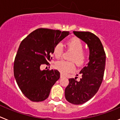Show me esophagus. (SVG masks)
Wrapping results in <instances>:
<instances>
[{
  "label": "esophagus",
  "mask_w": 120,
  "mask_h": 120,
  "mask_svg": "<svg viewBox=\"0 0 120 120\" xmlns=\"http://www.w3.org/2000/svg\"><path fill=\"white\" fill-rule=\"evenodd\" d=\"M61 78H64V77H65V76L63 75V74H62V73H61Z\"/></svg>",
  "instance_id": "esophagus-1"
}]
</instances>
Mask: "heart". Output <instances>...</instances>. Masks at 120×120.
Here are the masks:
<instances>
[{"label": "heart", "instance_id": "obj_1", "mask_svg": "<svg viewBox=\"0 0 120 120\" xmlns=\"http://www.w3.org/2000/svg\"><path fill=\"white\" fill-rule=\"evenodd\" d=\"M67 47L73 51L70 59L74 60L78 65H82L84 63L86 59V54L83 50V43L80 39L73 37L68 40L66 43ZM63 52V47L61 43L57 44L53 49V55L55 58H59ZM55 67L62 74H67L73 71L75 68L74 62L71 61L61 60L56 62Z\"/></svg>", "mask_w": 120, "mask_h": 120}]
</instances>
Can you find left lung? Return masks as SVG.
Returning a JSON list of instances; mask_svg holds the SVG:
<instances>
[{
  "mask_svg": "<svg viewBox=\"0 0 120 120\" xmlns=\"http://www.w3.org/2000/svg\"><path fill=\"white\" fill-rule=\"evenodd\" d=\"M74 34L87 44L90 50L89 62L79 72V81L69 79L65 90V97L68 102L81 105L86 102L97 93L103 79L106 54L98 37L90 32H73Z\"/></svg>",
  "mask_w": 120,
  "mask_h": 120,
  "instance_id": "left-lung-1",
  "label": "left lung"
}]
</instances>
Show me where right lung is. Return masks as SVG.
I'll return each mask as SVG.
<instances>
[{"instance_id": "right-lung-1", "label": "right lung", "mask_w": 120, "mask_h": 120, "mask_svg": "<svg viewBox=\"0 0 120 120\" xmlns=\"http://www.w3.org/2000/svg\"><path fill=\"white\" fill-rule=\"evenodd\" d=\"M69 34L68 31L40 28L21 42L15 58L14 75L19 88L31 101L45 100L59 79L57 70H41L40 67L49 64L55 46Z\"/></svg>"}]
</instances>
